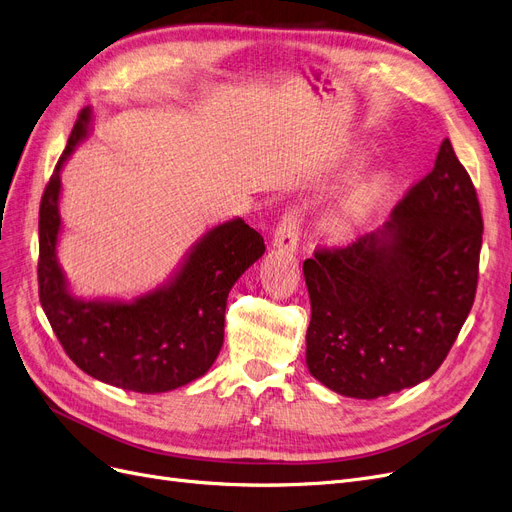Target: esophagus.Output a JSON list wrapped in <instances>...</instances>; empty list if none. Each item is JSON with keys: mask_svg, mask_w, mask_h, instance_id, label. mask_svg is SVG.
<instances>
[{"mask_svg": "<svg viewBox=\"0 0 512 512\" xmlns=\"http://www.w3.org/2000/svg\"><path fill=\"white\" fill-rule=\"evenodd\" d=\"M272 246L282 253H295L299 246V215L295 211L287 213L282 217V221L278 223L274 238H272Z\"/></svg>", "mask_w": 512, "mask_h": 512, "instance_id": "obj_1", "label": "esophagus"}]
</instances>
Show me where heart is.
Returning a JSON list of instances; mask_svg holds the SVG:
<instances>
[{
    "mask_svg": "<svg viewBox=\"0 0 512 512\" xmlns=\"http://www.w3.org/2000/svg\"><path fill=\"white\" fill-rule=\"evenodd\" d=\"M388 181L384 177H373L352 189L335 202L325 219V230L333 238H348L365 223L377 202L382 200Z\"/></svg>",
    "mask_w": 512,
    "mask_h": 512,
    "instance_id": "obj_1",
    "label": "heart"
}]
</instances>
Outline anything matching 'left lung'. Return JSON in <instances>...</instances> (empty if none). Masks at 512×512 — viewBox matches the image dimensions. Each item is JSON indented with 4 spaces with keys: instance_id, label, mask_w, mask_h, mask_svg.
<instances>
[{
    "instance_id": "8db88e82",
    "label": "left lung",
    "mask_w": 512,
    "mask_h": 512,
    "mask_svg": "<svg viewBox=\"0 0 512 512\" xmlns=\"http://www.w3.org/2000/svg\"><path fill=\"white\" fill-rule=\"evenodd\" d=\"M481 242L475 185L445 139L380 230L304 261L312 377L367 401L428 380L475 301Z\"/></svg>"
}]
</instances>
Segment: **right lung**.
Masks as SVG:
<instances>
[{
	"instance_id": "add662e5",
	"label": "right lung",
	"mask_w": 512,
	"mask_h": 512,
	"mask_svg": "<svg viewBox=\"0 0 512 512\" xmlns=\"http://www.w3.org/2000/svg\"><path fill=\"white\" fill-rule=\"evenodd\" d=\"M94 122L84 107L40 206V301L71 361L103 384L158 394L198 380L223 346L225 304L236 280L266 251L257 230L234 217L204 232L162 285L132 299L78 297L59 246L61 170Z\"/></svg>"
}]
</instances>
